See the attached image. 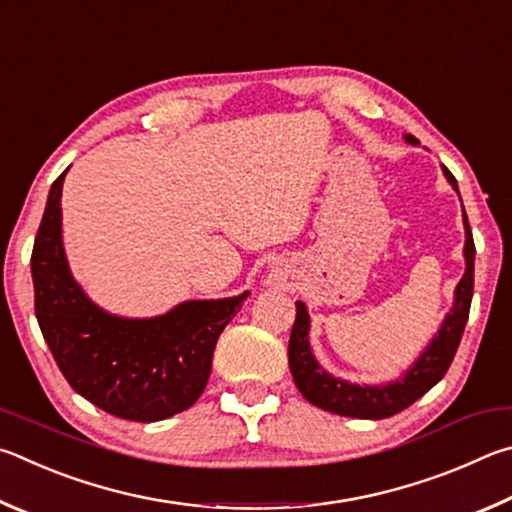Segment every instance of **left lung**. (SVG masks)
<instances>
[{"mask_svg":"<svg viewBox=\"0 0 512 512\" xmlns=\"http://www.w3.org/2000/svg\"><path fill=\"white\" fill-rule=\"evenodd\" d=\"M407 141L418 143L416 137H407ZM445 170V177L456 188V179ZM465 220V274L456 288V301L450 315H447L441 333L427 348L423 357L416 362L405 378L398 382H391L387 387H357V384H348L328 375L317 364L315 357L310 353L308 342V310L301 301H297V319H294L290 346H288V362L292 378L297 382L301 396L315 407L326 411H333L339 416L351 418H366V420H380L389 418L398 411L407 409L409 405L425 396V393L441 382L443 375L450 369V364L456 355V348L461 344L465 324L470 317V303H472V290H474V240L472 229L468 224V215L463 211Z\"/></svg>","mask_w":512,"mask_h":512,"instance_id":"obj_1","label":"left lung"}]
</instances>
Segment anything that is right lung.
Returning a JSON list of instances; mask_svg holds the SVG:
<instances>
[{
	"mask_svg": "<svg viewBox=\"0 0 512 512\" xmlns=\"http://www.w3.org/2000/svg\"><path fill=\"white\" fill-rule=\"evenodd\" d=\"M65 175L51 186L31 254L35 317L53 360L71 389L107 414L134 423L175 416L202 396L218 337L247 294L188 301L157 319L96 308L71 279L62 249Z\"/></svg>",
	"mask_w": 512,
	"mask_h": 512,
	"instance_id": "right-lung-1",
	"label": "right lung"
}]
</instances>
